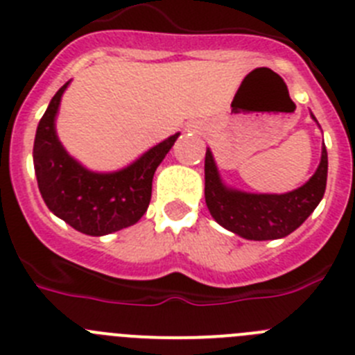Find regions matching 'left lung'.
<instances>
[{
	"label": "left lung",
	"mask_w": 355,
	"mask_h": 355,
	"mask_svg": "<svg viewBox=\"0 0 355 355\" xmlns=\"http://www.w3.org/2000/svg\"><path fill=\"white\" fill-rule=\"evenodd\" d=\"M205 196L209 213L222 227L247 240L284 238L304 224L315 211L327 184V149L322 147V159L313 178L304 187L283 196L243 193L222 184L215 162L206 150Z\"/></svg>",
	"instance_id": "1"
}]
</instances>
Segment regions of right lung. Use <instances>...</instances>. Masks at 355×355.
<instances>
[{
  "mask_svg": "<svg viewBox=\"0 0 355 355\" xmlns=\"http://www.w3.org/2000/svg\"><path fill=\"white\" fill-rule=\"evenodd\" d=\"M67 83L53 96L37 128L33 165L42 199L71 227L90 236L115 233L142 218L150 202L153 175L180 133L149 149L128 168L96 174L71 158L58 142L55 115Z\"/></svg>",
  "mask_w": 355,
  "mask_h": 355,
  "instance_id": "add662e5",
  "label": "right lung"
}]
</instances>
